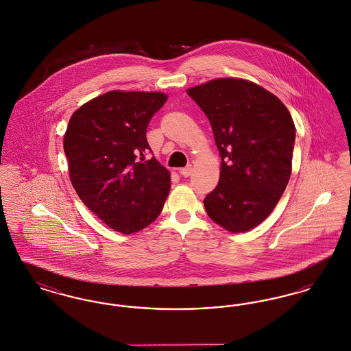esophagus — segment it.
Listing matches in <instances>:
<instances>
[{
  "label": "esophagus",
  "mask_w": 351,
  "mask_h": 351,
  "mask_svg": "<svg viewBox=\"0 0 351 351\" xmlns=\"http://www.w3.org/2000/svg\"><path fill=\"white\" fill-rule=\"evenodd\" d=\"M191 173H192V166L180 168V175H183L184 178H188Z\"/></svg>",
  "instance_id": "34e87169"
}]
</instances>
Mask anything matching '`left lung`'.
Segmentation results:
<instances>
[{"mask_svg":"<svg viewBox=\"0 0 351 351\" xmlns=\"http://www.w3.org/2000/svg\"><path fill=\"white\" fill-rule=\"evenodd\" d=\"M186 93L209 119L221 156L205 210L226 230L247 232L267 218L291 178L293 119L276 96L241 79L212 80Z\"/></svg>","mask_w":351,"mask_h":351,"instance_id":"obj_1","label":"left lung"}]
</instances>
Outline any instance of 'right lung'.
<instances>
[{"label":"right lung","mask_w":351,"mask_h":351,"mask_svg":"<svg viewBox=\"0 0 351 351\" xmlns=\"http://www.w3.org/2000/svg\"><path fill=\"white\" fill-rule=\"evenodd\" d=\"M159 92L113 90L86 102L68 122L64 152L80 200L109 228L142 230L160 215L169 172L146 138L152 116L166 104Z\"/></svg>","instance_id":"add662e5"}]
</instances>
